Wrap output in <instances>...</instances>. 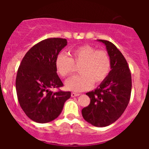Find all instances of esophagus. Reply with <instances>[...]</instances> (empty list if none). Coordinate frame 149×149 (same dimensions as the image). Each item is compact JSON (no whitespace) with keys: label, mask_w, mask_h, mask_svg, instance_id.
<instances>
[{"label":"esophagus","mask_w":149,"mask_h":149,"mask_svg":"<svg viewBox=\"0 0 149 149\" xmlns=\"http://www.w3.org/2000/svg\"><path fill=\"white\" fill-rule=\"evenodd\" d=\"M80 95V94H78V93H71V97H78V96Z\"/></svg>","instance_id":"1"}]
</instances>
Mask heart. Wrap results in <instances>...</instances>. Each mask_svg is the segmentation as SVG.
Here are the masks:
<instances>
[{
  "mask_svg": "<svg viewBox=\"0 0 149 149\" xmlns=\"http://www.w3.org/2000/svg\"><path fill=\"white\" fill-rule=\"evenodd\" d=\"M75 65L80 66L81 75L71 78L65 82V88L73 91H83L102 83L109 75L111 61L104 50H97L90 45H82L72 49L70 58L59 54L55 59L58 73L63 77L69 76L75 71Z\"/></svg>",
  "mask_w": 149,
  "mask_h": 149,
  "instance_id": "b5f03b06",
  "label": "heart"
}]
</instances>
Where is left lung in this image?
<instances>
[{
	"label": "left lung",
	"instance_id": "obj_1",
	"mask_svg": "<svg viewBox=\"0 0 149 149\" xmlns=\"http://www.w3.org/2000/svg\"><path fill=\"white\" fill-rule=\"evenodd\" d=\"M102 42L111 61V70L97 88L87 92L90 104L82 109L84 119L96 127H106L115 122L125 110L132 88L131 74L125 58L116 46L107 40Z\"/></svg>",
	"mask_w": 149,
	"mask_h": 149
}]
</instances>
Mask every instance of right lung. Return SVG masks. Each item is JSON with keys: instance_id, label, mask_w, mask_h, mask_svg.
<instances>
[{"instance_id": "1", "label": "right lung", "mask_w": 149, "mask_h": 149, "mask_svg": "<svg viewBox=\"0 0 149 149\" xmlns=\"http://www.w3.org/2000/svg\"><path fill=\"white\" fill-rule=\"evenodd\" d=\"M67 44V40L62 38L42 40L26 52L18 69L16 89L19 104L36 123L56 119L70 97V91L50 90L63 85L57 74L55 59Z\"/></svg>"}]
</instances>
